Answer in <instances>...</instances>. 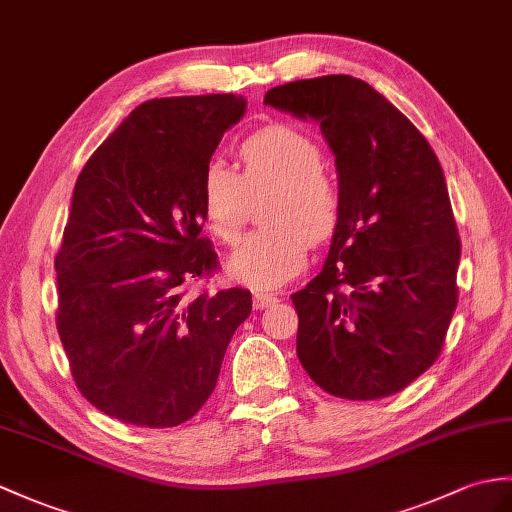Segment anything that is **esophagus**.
I'll return each mask as SVG.
<instances>
[{
    "label": "esophagus",
    "instance_id": "obj_1",
    "mask_svg": "<svg viewBox=\"0 0 512 512\" xmlns=\"http://www.w3.org/2000/svg\"><path fill=\"white\" fill-rule=\"evenodd\" d=\"M277 303V296L275 294H266V292H255L253 296V305L257 310H266V307L275 305Z\"/></svg>",
    "mask_w": 512,
    "mask_h": 512
}]
</instances>
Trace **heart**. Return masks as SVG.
<instances>
[{
    "instance_id": "b5f03b06",
    "label": "heart",
    "mask_w": 512,
    "mask_h": 512,
    "mask_svg": "<svg viewBox=\"0 0 512 512\" xmlns=\"http://www.w3.org/2000/svg\"><path fill=\"white\" fill-rule=\"evenodd\" d=\"M240 165V174L222 161L202 170V220L222 244L235 246L251 216V198L272 192L264 209L268 227L237 248L229 275L255 288H279L303 270L310 244H327L336 235L340 187L323 168L316 141L290 126H268L244 139Z\"/></svg>"
}]
</instances>
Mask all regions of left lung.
<instances>
[{
	"label": "left lung",
	"instance_id": "obj_1",
	"mask_svg": "<svg viewBox=\"0 0 512 512\" xmlns=\"http://www.w3.org/2000/svg\"><path fill=\"white\" fill-rule=\"evenodd\" d=\"M264 104L320 122L342 196L323 270L292 294L299 362L334 397L395 395L438 360L458 303L460 237L441 163L353 76L288 82Z\"/></svg>",
	"mask_w": 512,
	"mask_h": 512
}]
</instances>
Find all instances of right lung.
I'll return each instance as SVG.
<instances>
[{
    "label": "right lung",
    "instance_id": "1",
    "mask_svg": "<svg viewBox=\"0 0 512 512\" xmlns=\"http://www.w3.org/2000/svg\"><path fill=\"white\" fill-rule=\"evenodd\" d=\"M246 100L139 104L82 168L54 268L56 329L80 395L139 427L189 421L251 316L242 288L192 292L218 270L200 235V176Z\"/></svg>",
    "mask_w": 512,
    "mask_h": 512
}]
</instances>
